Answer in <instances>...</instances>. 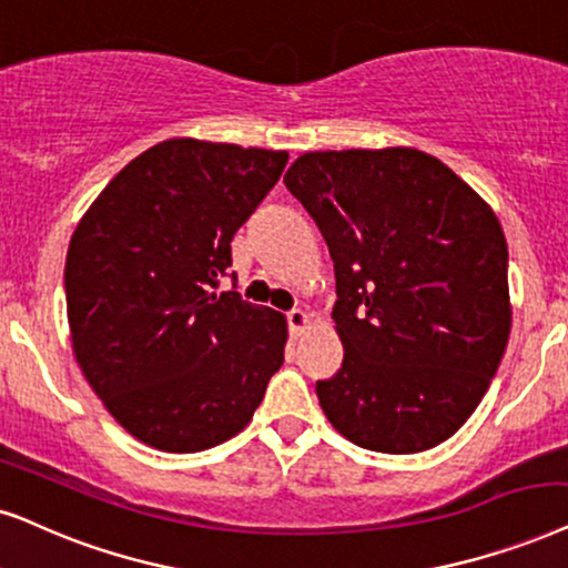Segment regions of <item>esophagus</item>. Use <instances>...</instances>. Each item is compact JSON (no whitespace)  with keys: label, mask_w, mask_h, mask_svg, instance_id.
<instances>
[{"label":"esophagus","mask_w":568,"mask_h":568,"mask_svg":"<svg viewBox=\"0 0 568 568\" xmlns=\"http://www.w3.org/2000/svg\"><path fill=\"white\" fill-rule=\"evenodd\" d=\"M286 321H290V331H292L294 338L302 336L307 328L313 326V318H311V315H307L305 311H292V313H286Z\"/></svg>","instance_id":"obj_1"}]
</instances>
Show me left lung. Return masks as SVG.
<instances>
[{"label": "left lung", "mask_w": 568, "mask_h": 568, "mask_svg": "<svg viewBox=\"0 0 568 568\" xmlns=\"http://www.w3.org/2000/svg\"><path fill=\"white\" fill-rule=\"evenodd\" d=\"M326 240L344 363L321 409L352 444L417 454L467 423L511 334L500 221L430 153L313 151L284 174Z\"/></svg>", "instance_id": "8db88e82"}]
</instances>
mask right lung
Returning a JSON list of instances; mask_svg holds the SVG:
<instances>
[{"label": "right lung", "instance_id": "1", "mask_svg": "<svg viewBox=\"0 0 568 568\" xmlns=\"http://www.w3.org/2000/svg\"><path fill=\"white\" fill-rule=\"evenodd\" d=\"M286 159L169 138L132 159L78 221L64 263L72 352L140 444L172 454L224 444L247 428L282 367L284 315L213 286Z\"/></svg>", "mask_w": 568, "mask_h": 568}]
</instances>
